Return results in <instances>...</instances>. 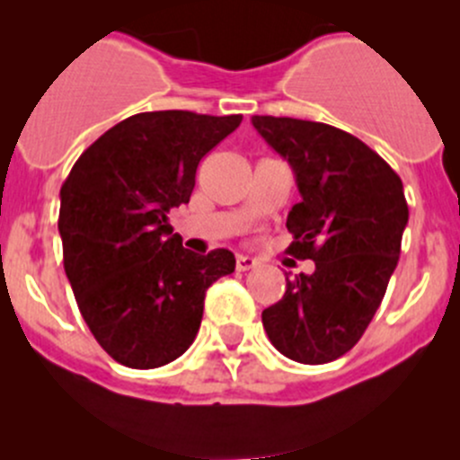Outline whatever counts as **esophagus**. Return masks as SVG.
<instances>
[{
	"label": "esophagus",
	"mask_w": 460,
	"mask_h": 460,
	"mask_svg": "<svg viewBox=\"0 0 460 460\" xmlns=\"http://www.w3.org/2000/svg\"><path fill=\"white\" fill-rule=\"evenodd\" d=\"M258 267V260L252 256H238L235 258V269L238 271H249V269H256Z\"/></svg>",
	"instance_id": "obj_1"
}]
</instances>
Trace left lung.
Wrapping results in <instances>:
<instances>
[{
	"mask_svg": "<svg viewBox=\"0 0 460 460\" xmlns=\"http://www.w3.org/2000/svg\"><path fill=\"white\" fill-rule=\"evenodd\" d=\"M252 124L298 184L287 252L316 264L314 273H285V296L262 312L264 332L296 363H332L360 341L398 264L410 217L402 182L336 127L271 115H253Z\"/></svg>",
	"mask_w": 460,
	"mask_h": 460,
	"instance_id": "obj_1",
	"label": "left lung"
}]
</instances>
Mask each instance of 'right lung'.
<instances>
[{"mask_svg":"<svg viewBox=\"0 0 460 460\" xmlns=\"http://www.w3.org/2000/svg\"><path fill=\"white\" fill-rule=\"evenodd\" d=\"M240 122L191 111L131 115L97 137L62 184L64 271L95 341L127 367L182 356L207 289L234 273L229 249H184L169 211L189 202L200 160Z\"/></svg>","mask_w":460,"mask_h":460,"instance_id":"add662e5","label":"right lung"}]
</instances>
